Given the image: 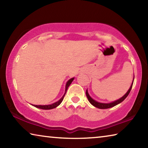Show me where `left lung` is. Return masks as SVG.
<instances>
[{
	"label": "left lung",
	"instance_id": "8db88e82",
	"mask_svg": "<svg viewBox=\"0 0 148 148\" xmlns=\"http://www.w3.org/2000/svg\"><path fill=\"white\" fill-rule=\"evenodd\" d=\"M133 82H134V79L133 81H132V84L131 85V87H130L129 89L128 90V91L127 92V93L125 94L123 97H121V99H119L117 100V101L113 102H111V103H108V104H104V103H100V102H98L97 101H95V100L92 99L91 97L89 96V95L88 94V92H87V90L86 91V96L87 97V99H88V101H89L90 103H91L92 106H95L96 108H98L100 109H107V108H112V107H114L115 106H116L117 104H118L119 103H121V102H123L124 101V100L127 98V97L128 96L130 91H131V90L132 89V84H133Z\"/></svg>",
	"mask_w": 148,
	"mask_h": 148
}]
</instances>
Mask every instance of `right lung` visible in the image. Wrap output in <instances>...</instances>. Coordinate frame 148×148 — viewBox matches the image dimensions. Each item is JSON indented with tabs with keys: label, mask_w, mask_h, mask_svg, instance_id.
I'll use <instances>...</instances> for the list:
<instances>
[{
	"label": "right lung",
	"mask_w": 148,
	"mask_h": 148,
	"mask_svg": "<svg viewBox=\"0 0 148 148\" xmlns=\"http://www.w3.org/2000/svg\"><path fill=\"white\" fill-rule=\"evenodd\" d=\"M74 80V77L73 78H71V79H69L68 82H67L66 85V89H65V93L64 94L63 96H62V98L58 101L56 102H55V103L52 104H50V105H43V106H42V105H33L34 107H36L38 108H40V109H43V110H50V109H53L55 108H56L57 106H58L61 103V102L62 101V100L64 99V97L65 94H66V91H67V89H68V87H69L70 85L71 84V83L72 82V81Z\"/></svg>",
	"instance_id": "1"
}]
</instances>
